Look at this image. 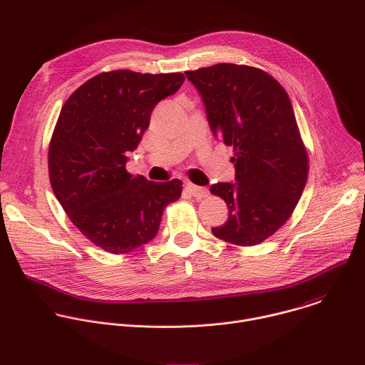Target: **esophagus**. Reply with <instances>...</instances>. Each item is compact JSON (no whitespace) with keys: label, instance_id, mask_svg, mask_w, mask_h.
Here are the masks:
<instances>
[{"label":"esophagus","instance_id":"34e87169","mask_svg":"<svg viewBox=\"0 0 365 365\" xmlns=\"http://www.w3.org/2000/svg\"><path fill=\"white\" fill-rule=\"evenodd\" d=\"M186 189H187V192H189L192 196H195V197H197V199L206 197L207 193H210V190H207L206 187L196 186V185H193V183H186Z\"/></svg>","mask_w":365,"mask_h":365}]
</instances>
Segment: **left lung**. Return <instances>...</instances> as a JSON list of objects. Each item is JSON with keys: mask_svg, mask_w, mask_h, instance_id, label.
Masks as SVG:
<instances>
[{"mask_svg": "<svg viewBox=\"0 0 365 365\" xmlns=\"http://www.w3.org/2000/svg\"><path fill=\"white\" fill-rule=\"evenodd\" d=\"M185 75L202 96L214 135L235 151V182L210 189L230 210L212 234L235 245L263 242L290 218L307 180V151L289 95L272 75L245 65Z\"/></svg>", "mask_w": 365, "mask_h": 365, "instance_id": "obj_1", "label": "left lung"}]
</instances>
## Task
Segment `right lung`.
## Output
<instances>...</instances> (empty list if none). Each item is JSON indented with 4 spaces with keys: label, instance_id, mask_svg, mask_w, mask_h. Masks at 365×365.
I'll list each match as a JSON object with an SVG mask.
<instances>
[{
    "label": "right lung",
    "instance_id": "1",
    "mask_svg": "<svg viewBox=\"0 0 365 365\" xmlns=\"http://www.w3.org/2000/svg\"><path fill=\"white\" fill-rule=\"evenodd\" d=\"M182 73L103 72L65 102L48 145V178L72 224L96 247L125 254L151 241L182 182L133 176L125 163L158 102L178 92Z\"/></svg>",
    "mask_w": 365,
    "mask_h": 365
}]
</instances>
